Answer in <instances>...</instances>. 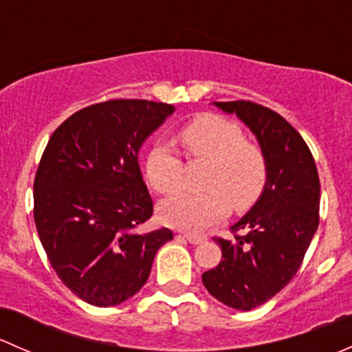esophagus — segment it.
<instances>
[{
	"instance_id": "esophagus-1",
	"label": "esophagus",
	"mask_w": 352,
	"mask_h": 352,
	"mask_svg": "<svg viewBox=\"0 0 352 352\" xmlns=\"http://www.w3.org/2000/svg\"><path fill=\"white\" fill-rule=\"evenodd\" d=\"M184 236H186V239L194 245L202 243V242H206V240H208V236L201 235V233H184Z\"/></svg>"
}]
</instances>
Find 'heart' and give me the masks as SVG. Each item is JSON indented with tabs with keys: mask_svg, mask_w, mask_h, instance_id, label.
Returning <instances> with one entry per match:
<instances>
[{
	"mask_svg": "<svg viewBox=\"0 0 352 352\" xmlns=\"http://www.w3.org/2000/svg\"><path fill=\"white\" fill-rule=\"evenodd\" d=\"M187 158L208 160L204 192H182L160 204L165 225L201 232L233 211L245 212L257 204L269 179L264 151L245 140L242 127L216 113H201L179 131ZM144 177L158 194H173L184 179V162L162 143H155L144 160Z\"/></svg>",
	"mask_w": 352,
	"mask_h": 352,
	"instance_id": "obj_1",
	"label": "heart"
}]
</instances>
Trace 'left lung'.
Listing matches in <instances>:
<instances>
[{
    "label": "left lung",
    "mask_w": 352,
    "mask_h": 352,
    "mask_svg": "<svg viewBox=\"0 0 352 352\" xmlns=\"http://www.w3.org/2000/svg\"><path fill=\"white\" fill-rule=\"evenodd\" d=\"M214 105L250 127L269 165L264 194L232 226L233 240L214 236L223 258L202 274L216 300L248 311L278 294L300 269L318 228L320 180L310 148L285 117L250 100Z\"/></svg>",
    "instance_id": "8db88e82"
}]
</instances>
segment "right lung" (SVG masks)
<instances>
[{"label": "right lung", "instance_id": "obj_1", "mask_svg": "<svg viewBox=\"0 0 352 352\" xmlns=\"http://www.w3.org/2000/svg\"><path fill=\"white\" fill-rule=\"evenodd\" d=\"M163 102L113 98L69 116L49 138L34 180V219L56 274L87 303L134 296L172 230L141 233L153 201L138 151L173 112Z\"/></svg>", "mask_w": 352, "mask_h": 352}]
</instances>
